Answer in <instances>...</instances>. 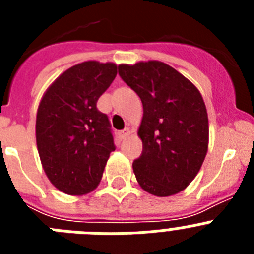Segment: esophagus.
Returning <instances> with one entry per match:
<instances>
[{
    "mask_svg": "<svg viewBox=\"0 0 254 254\" xmlns=\"http://www.w3.org/2000/svg\"><path fill=\"white\" fill-rule=\"evenodd\" d=\"M129 133H131V131H129V128H125V129H123V131H121V132H120L121 140H123V138H126V137H128Z\"/></svg>",
    "mask_w": 254,
    "mask_h": 254,
    "instance_id": "esophagus-1",
    "label": "esophagus"
}]
</instances>
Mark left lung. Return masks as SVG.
Returning a JSON list of instances; mask_svg holds the SVG:
<instances>
[{"instance_id": "8db88e82", "label": "left lung", "mask_w": 254, "mask_h": 254, "mask_svg": "<svg viewBox=\"0 0 254 254\" xmlns=\"http://www.w3.org/2000/svg\"><path fill=\"white\" fill-rule=\"evenodd\" d=\"M120 76L140 96L143 117L137 134L142 154L132 164L138 185L156 197L186 190L208 150V117L199 90L160 61L118 66Z\"/></svg>"}]
</instances>
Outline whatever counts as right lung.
I'll use <instances>...</instances> for the list:
<instances>
[{
	"mask_svg": "<svg viewBox=\"0 0 254 254\" xmlns=\"http://www.w3.org/2000/svg\"><path fill=\"white\" fill-rule=\"evenodd\" d=\"M117 76V64L86 61L49 85L37 112L35 138L46 176L69 196L90 193L116 150L109 120L96 102Z\"/></svg>",
	"mask_w": 254,
	"mask_h": 254,
	"instance_id": "add662e5",
	"label": "right lung"
}]
</instances>
